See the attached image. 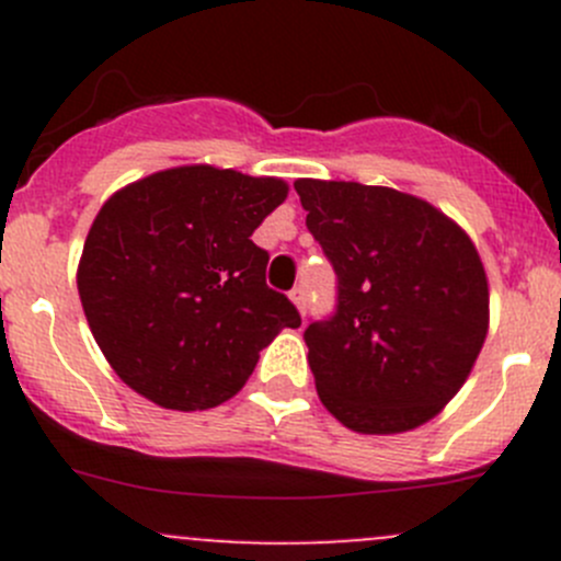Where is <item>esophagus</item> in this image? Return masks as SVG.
<instances>
[{"label":"esophagus","mask_w":561,"mask_h":561,"mask_svg":"<svg viewBox=\"0 0 561 561\" xmlns=\"http://www.w3.org/2000/svg\"><path fill=\"white\" fill-rule=\"evenodd\" d=\"M290 298H293V304H296V307H298V312H301V317L307 314V290H304L301 285L293 287V290H290Z\"/></svg>","instance_id":"obj_1"}]
</instances>
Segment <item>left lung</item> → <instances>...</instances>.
Instances as JSON below:
<instances>
[{
  "instance_id": "1",
  "label": "left lung",
  "mask_w": 561,
  "mask_h": 561,
  "mask_svg": "<svg viewBox=\"0 0 561 561\" xmlns=\"http://www.w3.org/2000/svg\"><path fill=\"white\" fill-rule=\"evenodd\" d=\"M296 192L336 274V309L304 331L320 401L360 434L421 426L463 386L489 331L478 249L390 186L298 179Z\"/></svg>"
}]
</instances>
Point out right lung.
I'll return each mask as SVG.
<instances>
[{
    "label": "right lung",
    "instance_id": "add662e5",
    "mask_svg": "<svg viewBox=\"0 0 561 561\" xmlns=\"http://www.w3.org/2000/svg\"><path fill=\"white\" fill-rule=\"evenodd\" d=\"M287 197L279 179L171 168L107 197L83 244L78 293L118 377L168 410L239 393L260 350L301 325L265 285L257 225Z\"/></svg>",
    "mask_w": 561,
    "mask_h": 561
}]
</instances>
